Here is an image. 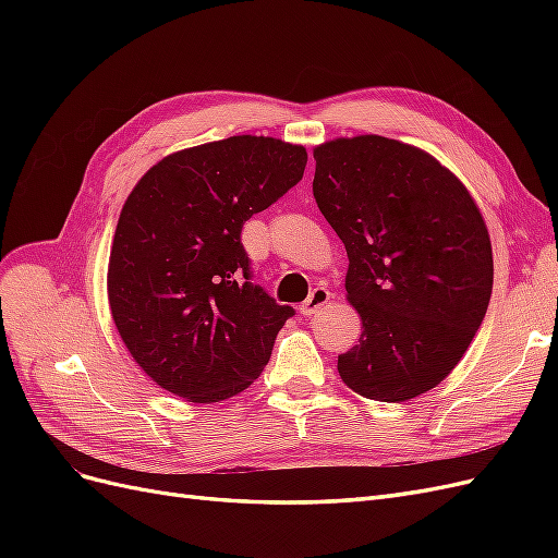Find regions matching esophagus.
Instances as JSON below:
<instances>
[{
    "label": "esophagus",
    "mask_w": 558,
    "mask_h": 558,
    "mask_svg": "<svg viewBox=\"0 0 558 558\" xmlns=\"http://www.w3.org/2000/svg\"><path fill=\"white\" fill-rule=\"evenodd\" d=\"M328 302H330V291L324 289V286H318V289H314L310 293V298L300 305V314L302 316H314V314H318L320 310H324Z\"/></svg>",
    "instance_id": "esophagus-1"
}]
</instances>
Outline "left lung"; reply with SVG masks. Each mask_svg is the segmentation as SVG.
Segmentation results:
<instances>
[{
	"label": "left lung",
	"instance_id": "left-lung-1",
	"mask_svg": "<svg viewBox=\"0 0 558 558\" xmlns=\"http://www.w3.org/2000/svg\"><path fill=\"white\" fill-rule=\"evenodd\" d=\"M314 197L344 242L347 300L363 320L337 356L363 398L404 402L463 359L494 289L484 218L445 165L379 134L314 148Z\"/></svg>",
	"mask_w": 558,
	"mask_h": 558
}]
</instances>
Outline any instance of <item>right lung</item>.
I'll use <instances>...</instances> for the list:
<instances>
[{
  "label": "right lung",
  "mask_w": 558,
  "mask_h": 558,
  "mask_svg": "<svg viewBox=\"0 0 558 558\" xmlns=\"http://www.w3.org/2000/svg\"><path fill=\"white\" fill-rule=\"evenodd\" d=\"M305 165V146L240 134L162 158L128 195L109 307L132 359L165 391L218 402L260 377L295 312L251 283L242 228Z\"/></svg>",
  "instance_id": "1"
}]
</instances>
